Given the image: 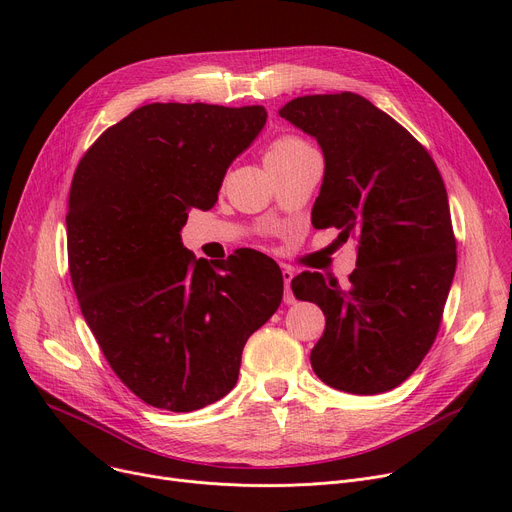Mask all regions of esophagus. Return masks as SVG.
Instances as JSON below:
<instances>
[{
	"label": "esophagus",
	"mask_w": 512,
	"mask_h": 512,
	"mask_svg": "<svg viewBox=\"0 0 512 512\" xmlns=\"http://www.w3.org/2000/svg\"><path fill=\"white\" fill-rule=\"evenodd\" d=\"M282 278H284V303H286V305H294V303H297V299H294V294H292V290H290V282H292V278H294V272L290 270V267H284V270H282Z\"/></svg>",
	"instance_id": "34e87169"
}]
</instances>
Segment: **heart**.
<instances>
[{
	"mask_svg": "<svg viewBox=\"0 0 512 512\" xmlns=\"http://www.w3.org/2000/svg\"><path fill=\"white\" fill-rule=\"evenodd\" d=\"M305 149H309V143H305L303 139L294 137V134H282V137H276L270 145H267L265 161L267 164H278V161H286Z\"/></svg>",
	"mask_w": 512,
	"mask_h": 512,
	"instance_id": "b5f03b06",
	"label": "heart"
}]
</instances>
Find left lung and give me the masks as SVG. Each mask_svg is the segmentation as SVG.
<instances>
[{
    "label": "left lung",
    "mask_w": 512,
    "mask_h": 512,
    "mask_svg": "<svg viewBox=\"0 0 512 512\" xmlns=\"http://www.w3.org/2000/svg\"><path fill=\"white\" fill-rule=\"evenodd\" d=\"M280 116L317 139L326 174L311 220L359 236L357 270L292 278L326 315L313 346L317 378L342 392L380 394L405 382L432 348L456 270L446 186L429 151L365 97L305 95Z\"/></svg>",
    "instance_id": "8db88e82"
}]
</instances>
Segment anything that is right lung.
I'll use <instances>...</instances> for the list:
<instances>
[{"instance_id":"1","label":"right lung","mask_w":512,"mask_h":512,"mask_svg":"<svg viewBox=\"0 0 512 512\" xmlns=\"http://www.w3.org/2000/svg\"><path fill=\"white\" fill-rule=\"evenodd\" d=\"M263 105L149 103L78 161L68 270L80 311L122 384L172 413L226 396L249 336L280 307L274 259L238 249L197 259L180 228L218 201L228 166L263 128Z\"/></svg>"}]
</instances>
